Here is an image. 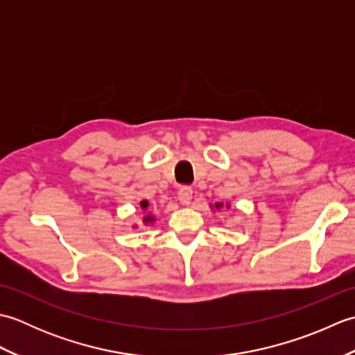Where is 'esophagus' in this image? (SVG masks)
I'll return each mask as SVG.
<instances>
[{"label":"esophagus","mask_w":355,"mask_h":355,"mask_svg":"<svg viewBox=\"0 0 355 355\" xmlns=\"http://www.w3.org/2000/svg\"><path fill=\"white\" fill-rule=\"evenodd\" d=\"M192 193H193V191L189 186H183L182 189L178 191V201L182 202L183 206H189L192 201Z\"/></svg>","instance_id":"34e87169"}]
</instances>
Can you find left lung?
I'll return each instance as SVG.
<instances>
[{
	"instance_id": "8db88e82",
	"label": "left lung",
	"mask_w": 355,
	"mask_h": 355,
	"mask_svg": "<svg viewBox=\"0 0 355 355\" xmlns=\"http://www.w3.org/2000/svg\"><path fill=\"white\" fill-rule=\"evenodd\" d=\"M210 206H212V209H223V207L230 209L229 202H225V205H223V202H215V205H210Z\"/></svg>"
}]
</instances>
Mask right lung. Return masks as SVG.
<instances>
[{
	"mask_svg": "<svg viewBox=\"0 0 355 355\" xmlns=\"http://www.w3.org/2000/svg\"><path fill=\"white\" fill-rule=\"evenodd\" d=\"M140 207H141V210H146L148 207H149V202H148V200H143V201H140ZM155 223V216L153 215V214H148V215H145L143 216V224L145 225H149V224H154ZM132 229H137V225H132Z\"/></svg>",
	"mask_w": 355,
	"mask_h": 355,
	"instance_id": "obj_1",
	"label": "right lung"
}]
</instances>
